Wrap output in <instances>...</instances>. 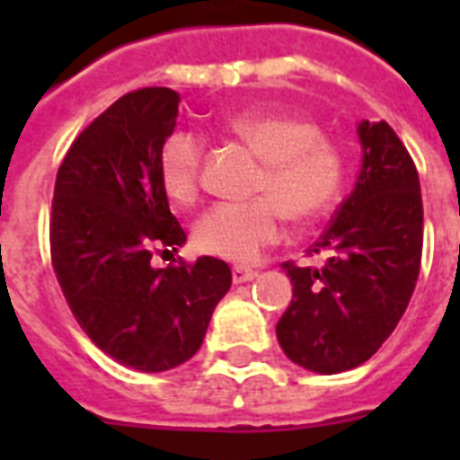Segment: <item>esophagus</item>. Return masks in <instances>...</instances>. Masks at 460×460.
<instances>
[{
    "instance_id": "1",
    "label": "esophagus",
    "mask_w": 460,
    "mask_h": 460,
    "mask_svg": "<svg viewBox=\"0 0 460 460\" xmlns=\"http://www.w3.org/2000/svg\"><path fill=\"white\" fill-rule=\"evenodd\" d=\"M255 277H258V272L251 270V267L236 265L234 270H231V279H234V284H245V281L255 279Z\"/></svg>"
}]
</instances>
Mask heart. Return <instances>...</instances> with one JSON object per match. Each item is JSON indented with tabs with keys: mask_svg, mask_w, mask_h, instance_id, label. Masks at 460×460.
<instances>
[{
	"mask_svg": "<svg viewBox=\"0 0 460 460\" xmlns=\"http://www.w3.org/2000/svg\"><path fill=\"white\" fill-rule=\"evenodd\" d=\"M245 146L262 157L245 202H219L195 224L198 248L231 262H252L284 231V217L310 224L334 208L346 179V157L322 136L313 119L288 111L245 110L226 121ZM205 140L176 131L159 147V179L173 202L188 205L200 193Z\"/></svg>",
	"mask_w": 460,
	"mask_h": 460,
	"instance_id": "heart-1",
	"label": "heart"
}]
</instances>
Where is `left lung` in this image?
I'll list each match as a JSON object with an SVG mask.
<instances>
[{"label": "left lung", "mask_w": 460, "mask_h": 460, "mask_svg": "<svg viewBox=\"0 0 460 460\" xmlns=\"http://www.w3.org/2000/svg\"><path fill=\"white\" fill-rule=\"evenodd\" d=\"M356 188L307 251L322 267L284 262L294 298L277 339L296 365L320 375L353 370L389 339L415 291L422 258L420 179L386 121H360Z\"/></svg>", "instance_id": "left-lung-1"}]
</instances>
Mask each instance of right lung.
<instances>
[{
    "instance_id": "obj_1",
    "label": "right lung",
    "mask_w": 460,
    "mask_h": 460,
    "mask_svg": "<svg viewBox=\"0 0 460 460\" xmlns=\"http://www.w3.org/2000/svg\"><path fill=\"white\" fill-rule=\"evenodd\" d=\"M179 102L172 88L119 97L74 140L54 183L49 251L64 298L97 349L140 372L193 358L231 287L229 265L209 255L150 265L186 241L157 166Z\"/></svg>"
}]
</instances>
